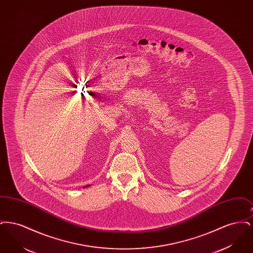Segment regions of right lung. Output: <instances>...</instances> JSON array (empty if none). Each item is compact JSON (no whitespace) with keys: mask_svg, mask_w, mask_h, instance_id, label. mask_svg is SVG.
I'll return each mask as SVG.
<instances>
[{"mask_svg":"<svg viewBox=\"0 0 253 253\" xmlns=\"http://www.w3.org/2000/svg\"><path fill=\"white\" fill-rule=\"evenodd\" d=\"M89 186H91V185H87V186H84V188H86V187H89Z\"/></svg>","mask_w":253,"mask_h":253,"instance_id":"right-lung-1","label":"right lung"}]
</instances>
